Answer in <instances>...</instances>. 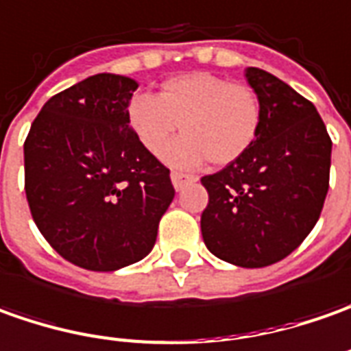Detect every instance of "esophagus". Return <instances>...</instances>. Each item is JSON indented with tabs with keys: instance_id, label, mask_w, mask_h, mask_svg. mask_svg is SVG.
<instances>
[{
	"instance_id": "obj_1",
	"label": "esophagus",
	"mask_w": 351,
	"mask_h": 351,
	"mask_svg": "<svg viewBox=\"0 0 351 351\" xmlns=\"http://www.w3.org/2000/svg\"><path fill=\"white\" fill-rule=\"evenodd\" d=\"M171 180H173V186H175V190H182V188L186 186L188 182H194V180H196V176L184 175V173H173V175H171Z\"/></svg>"
}]
</instances>
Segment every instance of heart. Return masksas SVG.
Returning a JSON list of instances; mask_svg holds the SVG:
<instances>
[{
  "label": "heart",
  "mask_w": 351,
  "mask_h": 351,
  "mask_svg": "<svg viewBox=\"0 0 351 351\" xmlns=\"http://www.w3.org/2000/svg\"><path fill=\"white\" fill-rule=\"evenodd\" d=\"M126 122L152 155H159L180 127L183 136L163 152L171 167L194 169L206 159L223 167L254 145L262 128V104L247 85L210 71H190L167 79L155 99L136 95L126 106Z\"/></svg>",
  "instance_id": "heart-1"
}]
</instances>
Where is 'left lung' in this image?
<instances>
[{
	"label": "left lung",
	"mask_w": 351,
	"mask_h": 351,
	"mask_svg": "<svg viewBox=\"0 0 351 351\" xmlns=\"http://www.w3.org/2000/svg\"><path fill=\"white\" fill-rule=\"evenodd\" d=\"M262 128L241 159L202 178V237L217 258L262 268L291 254L319 221L332 141L315 104L272 73L247 67Z\"/></svg>",
	"instance_id": "left-lung-1"
}]
</instances>
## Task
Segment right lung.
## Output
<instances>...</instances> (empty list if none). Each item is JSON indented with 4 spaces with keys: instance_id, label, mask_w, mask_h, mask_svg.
I'll list each match as a JSON object with an SVG mask.
<instances>
[{
    "instance_id": "add662e5",
    "label": "right lung",
    "mask_w": 351,
    "mask_h": 351,
    "mask_svg": "<svg viewBox=\"0 0 351 351\" xmlns=\"http://www.w3.org/2000/svg\"><path fill=\"white\" fill-rule=\"evenodd\" d=\"M138 81L97 73L54 95L25 139L32 219L60 256L114 272L152 252L175 198L169 169L126 122Z\"/></svg>"
}]
</instances>
